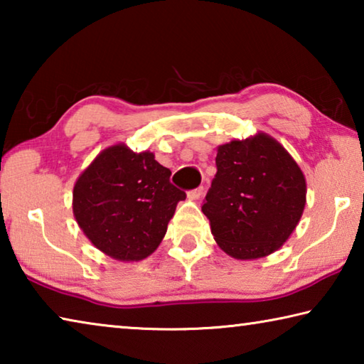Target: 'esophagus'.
Wrapping results in <instances>:
<instances>
[{
  "label": "esophagus",
  "instance_id": "obj_1",
  "mask_svg": "<svg viewBox=\"0 0 364 364\" xmlns=\"http://www.w3.org/2000/svg\"><path fill=\"white\" fill-rule=\"evenodd\" d=\"M202 194H204V188L199 186V188H196V189H193V191H189L188 197H189L191 200H197V199H200Z\"/></svg>",
  "mask_w": 364,
  "mask_h": 364
}]
</instances>
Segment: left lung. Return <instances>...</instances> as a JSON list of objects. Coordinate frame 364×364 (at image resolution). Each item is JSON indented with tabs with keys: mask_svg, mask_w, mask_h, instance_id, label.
I'll return each mask as SVG.
<instances>
[{
	"mask_svg": "<svg viewBox=\"0 0 364 364\" xmlns=\"http://www.w3.org/2000/svg\"><path fill=\"white\" fill-rule=\"evenodd\" d=\"M202 212L215 241L237 260L278 250L299 225L306 183L297 162L264 133L218 146Z\"/></svg>",
	"mask_w": 364,
	"mask_h": 364,
	"instance_id": "1",
	"label": "left lung"
}]
</instances>
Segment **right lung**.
<instances>
[{
  "label": "right lung",
  "mask_w": 364,
  "mask_h": 364,
  "mask_svg": "<svg viewBox=\"0 0 364 364\" xmlns=\"http://www.w3.org/2000/svg\"><path fill=\"white\" fill-rule=\"evenodd\" d=\"M149 151L125 144L104 149L73 186V217L96 249L120 262H138L159 247L186 193Z\"/></svg>",
  "instance_id": "obj_1"
}]
</instances>
